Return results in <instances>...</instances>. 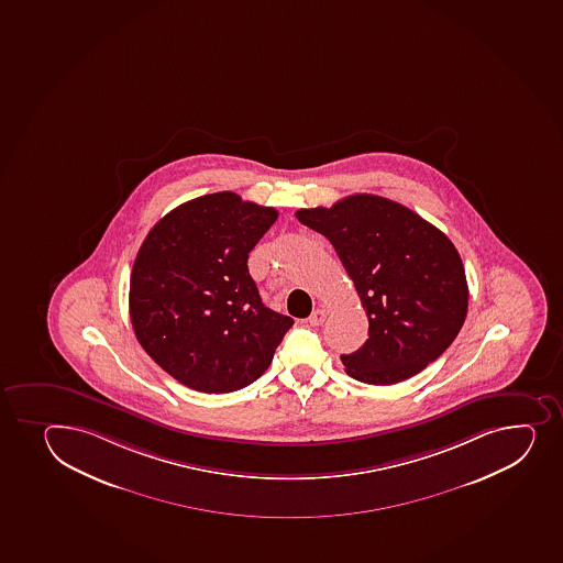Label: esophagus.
Returning <instances> with one entry per match:
<instances>
[{"mask_svg": "<svg viewBox=\"0 0 563 563\" xmlns=\"http://www.w3.org/2000/svg\"><path fill=\"white\" fill-rule=\"evenodd\" d=\"M325 310H323V308H316V310H313V312L310 313V316H308L307 321L308 323H310V325L318 327L321 325L323 321H325Z\"/></svg>", "mask_w": 563, "mask_h": 563, "instance_id": "esophagus-1", "label": "esophagus"}]
</instances>
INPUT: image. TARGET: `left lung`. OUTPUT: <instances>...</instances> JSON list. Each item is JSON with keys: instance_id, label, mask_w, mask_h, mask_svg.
<instances>
[{"instance_id": "8db88e82", "label": "left lung", "mask_w": 563, "mask_h": 563, "mask_svg": "<svg viewBox=\"0 0 563 563\" xmlns=\"http://www.w3.org/2000/svg\"><path fill=\"white\" fill-rule=\"evenodd\" d=\"M296 216L336 250L369 321L364 345L342 354L347 375L389 386L440 358L464 325L470 290L459 251L438 227L373 194Z\"/></svg>"}]
</instances>
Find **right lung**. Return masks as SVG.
<instances>
[{"label": "right lung", "instance_id": "1", "mask_svg": "<svg viewBox=\"0 0 563 563\" xmlns=\"http://www.w3.org/2000/svg\"><path fill=\"white\" fill-rule=\"evenodd\" d=\"M277 216L218 191L179 205L145 236L129 286L131 323L145 353L188 388L250 386L294 325L262 302L247 267Z\"/></svg>", "mask_w": 563, "mask_h": 563}]
</instances>
